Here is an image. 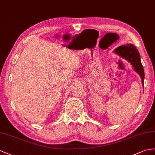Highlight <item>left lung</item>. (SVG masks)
I'll list each match as a JSON object with an SVG mask.
<instances>
[{
  "label": "left lung",
  "instance_id": "8db88e82",
  "mask_svg": "<svg viewBox=\"0 0 155 155\" xmlns=\"http://www.w3.org/2000/svg\"><path fill=\"white\" fill-rule=\"evenodd\" d=\"M114 52L121 57L126 59L131 64L136 72L140 75L142 85L143 86L144 85L143 84L145 78L144 69L141 64L140 55H139L137 48L132 44H127L126 45H121L116 48L114 50Z\"/></svg>",
  "mask_w": 155,
  "mask_h": 155
}]
</instances>
